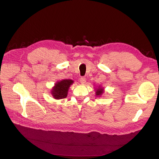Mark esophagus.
<instances>
[{
	"instance_id": "obj_1",
	"label": "esophagus",
	"mask_w": 159,
	"mask_h": 159,
	"mask_svg": "<svg viewBox=\"0 0 159 159\" xmlns=\"http://www.w3.org/2000/svg\"><path fill=\"white\" fill-rule=\"evenodd\" d=\"M86 78L84 77H82L80 78V82L82 83V84H84V83L86 82Z\"/></svg>"
}]
</instances>
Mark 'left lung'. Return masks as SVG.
Returning a JSON list of instances; mask_svg holds the SVG:
<instances>
[{"label":"left lung","mask_w":159,"mask_h":159,"mask_svg":"<svg viewBox=\"0 0 159 159\" xmlns=\"http://www.w3.org/2000/svg\"><path fill=\"white\" fill-rule=\"evenodd\" d=\"M103 92H104L103 88H98V89H97V91H96V95H97V96H98V95H101L103 93Z\"/></svg>","instance_id":"1"}]
</instances>
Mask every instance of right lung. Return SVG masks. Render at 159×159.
I'll return each mask as SVG.
<instances>
[{
  "mask_svg": "<svg viewBox=\"0 0 159 159\" xmlns=\"http://www.w3.org/2000/svg\"><path fill=\"white\" fill-rule=\"evenodd\" d=\"M72 80H62L58 82L55 87L52 90V94L56 99L65 98L68 95V91L70 86L73 84Z\"/></svg>",
  "mask_w": 159,
  "mask_h": 159,
  "instance_id": "right-lung-1",
  "label": "right lung"
}]
</instances>
